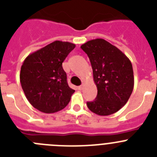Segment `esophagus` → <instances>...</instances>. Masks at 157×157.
Masks as SVG:
<instances>
[{
    "instance_id": "34e87169",
    "label": "esophagus",
    "mask_w": 157,
    "mask_h": 157,
    "mask_svg": "<svg viewBox=\"0 0 157 157\" xmlns=\"http://www.w3.org/2000/svg\"><path fill=\"white\" fill-rule=\"evenodd\" d=\"M78 88L80 89V90H82V88H83V85H80V86H79V87H78Z\"/></svg>"
}]
</instances>
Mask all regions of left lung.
<instances>
[{
	"instance_id": "8db88e82",
	"label": "left lung",
	"mask_w": 157,
	"mask_h": 157,
	"mask_svg": "<svg viewBox=\"0 0 157 157\" xmlns=\"http://www.w3.org/2000/svg\"><path fill=\"white\" fill-rule=\"evenodd\" d=\"M88 56L98 94L87 105L91 112L109 116L121 109L134 88V73L130 59L104 39L89 40L80 46Z\"/></svg>"
}]
</instances>
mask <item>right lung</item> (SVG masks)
<instances>
[{"label":"right lung","instance_id":"add662e5","mask_svg":"<svg viewBox=\"0 0 157 157\" xmlns=\"http://www.w3.org/2000/svg\"><path fill=\"white\" fill-rule=\"evenodd\" d=\"M76 45L56 40L29 55L20 71V83L28 101L44 113H53L70 102L74 90L67 83L63 63Z\"/></svg>","mask_w":157,"mask_h":157}]
</instances>
